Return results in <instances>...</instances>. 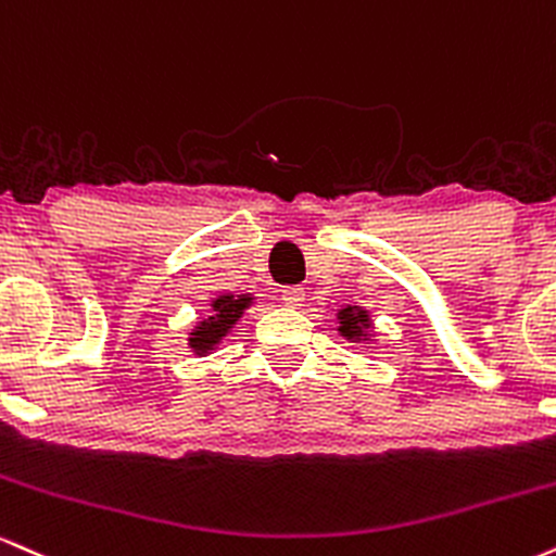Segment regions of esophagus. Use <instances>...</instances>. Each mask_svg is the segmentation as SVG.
I'll return each mask as SVG.
<instances>
[{
	"label": "esophagus",
	"mask_w": 556,
	"mask_h": 556,
	"mask_svg": "<svg viewBox=\"0 0 556 556\" xmlns=\"http://www.w3.org/2000/svg\"><path fill=\"white\" fill-rule=\"evenodd\" d=\"M280 299H283L286 306H302V304H304V289H296V286H289V289L280 291Z\"/></svg>",
	"instance_id": "obj_1"
}]
</instances>
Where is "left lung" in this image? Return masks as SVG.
Listing matches in <instances>:
<instances>
[{"label":"left lung","instance_id":"8db88e82","mask_svg":"<svg viewBox=\"0 0 556 556\" xmlns=\"http://www.w3.org/2000/svg\"><path fill=\"white\" fill-rule=\"evenodd\" d=\"M338 332L351 343H369L371 341V317L362 306H343L338 309Z\"/></svg>","mask_w":556,"mask_h":556}]
</instances>
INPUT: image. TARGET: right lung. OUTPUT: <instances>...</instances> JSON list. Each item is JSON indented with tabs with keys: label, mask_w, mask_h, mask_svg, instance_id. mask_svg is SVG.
Instances as JSON below:
<instances>
[{
	"label": "right lung",
	"mask_w": 556,
	"mask_h": 556,
	"mask_svg": "<svg viewBox=\"0 0 556 556\" xmlns=\"http://www.w3.org/2000/svg\"><path fill=\"white\" fill-rule=\"evenodd\" d=\"M254 304L252 293H218L211 302L207 315L194 323L187 345L194 356H207L218 349V343L231 332L233 325L244 317V312Z\"/></svg>",
	"instance_id": "add662e5"
}]
</instances>
